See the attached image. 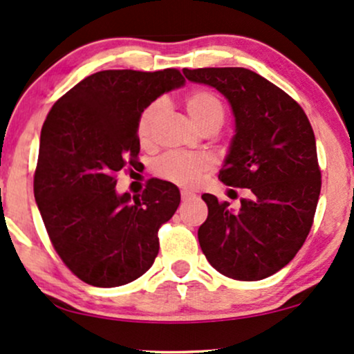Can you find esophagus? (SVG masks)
<instances>
[{"label":"esophagus","instance_id":"1","mask_svg":"<svg viewBox=\"0 0 354 354\" xmlns=\"http://www.w3.org/2000/svg\"><path fill=\"white\" fill-rule=\"evenodd\" d=\"M180 195H182V200H184V202H187V200H190V198L195 197V194H192V192H189V190H182Z\"/></svg>","mask_w":354,"mask_h":354}]
</instances>
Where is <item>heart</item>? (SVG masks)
<instances>
[{"label":"heart","instance_id":"heart-1","mask_svg":"<svg viewBox=\"0 0 354 354\" xmlns=\"http://www.w3.org/2000/svg\"><path fill=\"white\" fill-rule=\"evenodd\" d=\"M164 104L156 102L149 104L141 113L138 121V136L141 141H147L151 136L152 124L162 113ZM187 110H189L192 120L203 128L212 121H223L225 104L216 93L210 90H194L187 97ZM212 167V160L203 154H178V152H169L160 157L154 164V172L164 180L172 182L178 187L192 189L200 182L205 172Z\"/></svg>","mask_w":354,"mask_h":354}]
</instances>
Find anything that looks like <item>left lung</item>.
I'll use <instances>...</instances> for the list:
<instances>
[{
  "instance_id": "left-lung-1",
  "label": "left lung",
  "mask_w": 354,
  "mask_h": 354,
  "mask_svg": "<svg viewBox=\"0 0 354 354\" xmlns=\"http://www.w3.org/2000/svg\"><path fill=\"white\" fill-rule=\"evenodd\" d=\"M184 75L230 102L236 129L218 177L250 189L238 212L202 195L208 216L200 248L223 276L261 281L289 264L310 233L322 189L310 121L294 98L248 68H184Z\"/></svg>"
}]
</instances>
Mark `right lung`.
Instances as JSON below:
<instances>
[{"label":"right lung","mask_w":354,"mask_h":354,"mask_svg":"<svg viewBox=\"0 0 354 354\" xmlns=\"http://www.w3.org/2000/svg\"><path fill=\"white\" fill-rule=\"evenodd\" d=\"M184 84L177 68L102 71L57 100L44 121L34 197L57 254L90 286L136 281L159 252L157 231L180 192L151 178L142 194L118 195L116 174L138 164L144 108Z\"/></svg>","instance_id":"1"}]
</instances>
